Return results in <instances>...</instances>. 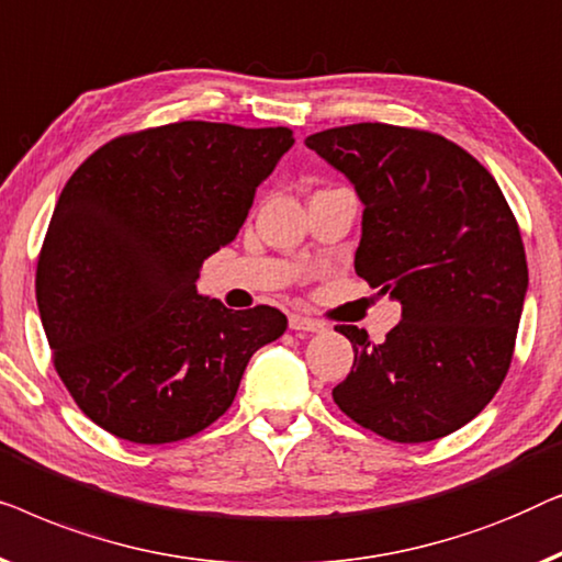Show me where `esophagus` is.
<instances>
[{
  "label": "esophagus",
  "mask_w": 562,
  "mask_h": 562,
  "mask_svg": "<svg viewBox=\"0 0 562 562\" xmlns=\"http://www.w3.org/2000/svg\"><path fill=\"white\" fill-rule=\"evenodd\" d=\"M290 328L292 330H303V334H321L323 323L315 321V318H307V315H300V313H292L290 315Z\"/></svg>",
  "instance_id": "34e87169"
}]
</instances>
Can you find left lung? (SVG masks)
I'll use <instances>...</instances> for the list:
<instances>
[{"mask_svg": "<svg viewBox=\"0 0 562 562\" xmlns=\"http://www.w3.org/2000/svg\"><path fill=\"white\" fill-rule=\"evenodd\" d=\"M305 145L349 178L363 205L357 274L402 307L382 344L338 326L353 367L334 402L386 440L463 428L507 376L529 282L499 186L453 142L405 126H336Z\"/></svg>", "mask_w": 562, "mask_h": 562, "instance_id": "1", "label": "left lung"}]
</instances>
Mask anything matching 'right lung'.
Returning <instances> with one entry per match:
<instances>
[{"mask_svg":"<svg viewBox=\"0 0 562 562\" xmlns=\"http://www.w3.org/2000/svg\"><path fill=\"white\" fill-rule=\"evenodd\" d=\"M292 145L288 126L178 122L116 137L70 176L35 290L55 369L99 428L145 446L195 436L284 334L278 307L228 311L195 280Z\"/></svg>","mask_w":562,"mask_h":562,"instance_id":"1","label":"right lung"}]
</instances>
